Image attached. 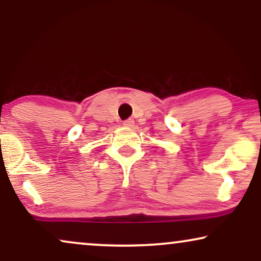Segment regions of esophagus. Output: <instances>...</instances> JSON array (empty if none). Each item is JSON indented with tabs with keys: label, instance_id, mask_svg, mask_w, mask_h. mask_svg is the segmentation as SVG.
<instances>
[{
	"label": "esophagus",
	"instance_id": "34e87169",
	"mask_svg": "<svg viewBox=\"0 0 261 261\" xmlns=\"http://www.w3.org/2000/svg\"><path fill=\"white\" fill-rule=\"evenodd\" d=\"M123 126L127 127V128L134 127V120L133 119H128L126 121H123Z\"/></svg>",
	"mask_w": 261,
	"mask_h": 261
}]
</instances>
